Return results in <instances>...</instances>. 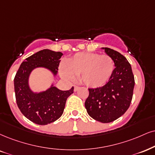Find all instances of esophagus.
<instances>
[{
	"label": "esophagus",
	"instance_id": "esophagus-1",
	"mask_svg": "<svg viewBox=\"0 0 155 155\" xmlns=\"http://www.w3.org/2000/svg\"><path fill=\"white\" fill-rule=\"evenodd\" d=\"M80 87L77 86V85H74V92H76V91H78V90H79Z\"/></svg>",
	"mask_w": 155,
	"mask_h": 155
}]
</instances>
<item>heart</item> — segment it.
<instances>
[{"instance_id":"1","label":"heart","mask_w":155,"mask_h":155,"mask_svg":"<svg viewBox=\"0 0 155 155\" xmlns=\"http://www.w3.org/2000/svg\"><path fill=\"white\" fill-rule=\"evenodd\" d=\"M115 70L114 59L108 54L81 52L69 58L67 64L60 66L61 76L68 81H73L74 75L80 76V81L87 87H95L104 85L109 81Z\"/></svg>"}]
</instances>
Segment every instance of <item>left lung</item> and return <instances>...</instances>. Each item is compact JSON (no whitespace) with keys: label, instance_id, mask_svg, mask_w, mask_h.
Wrapping results in <instances>:
<instances>
[{"label":"left lung","instance_id":"1","mask_svg":"<svg viewBox=\"0 0 155 155\" xmlns=\"http://www.w3.org/2000/svg\"><path fill=\"white\" fill-rule=\"evenodd\" d=\"M105 52L114 59L115 70L106 85L89 88V95L85 102L87 114L102 123L117 119L130 106L134 87V77L131 64L117 51L103 47Z\"/></svg>","mask_w":155,"mask_h":155}]
</instances>
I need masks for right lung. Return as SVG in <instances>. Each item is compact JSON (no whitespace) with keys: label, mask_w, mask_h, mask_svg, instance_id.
I'll use <instances>...</instances> for the list:
<instances>
[{"label":"right lung","mask_w":155,"mask_h":155,"mask_svg":"<svg viewBox=\"0 0 155 155\" xmlns=\"http://www.w3.org/2000/svg\"><path fill=\"white\" fill-rule=\"evenodd\" d=\"M60 51L43 49L21 63L14 78L16 104L21 112L28 120L39 125H47L62 115L67 99L73 93L74 87L60 91L51 85L46 91L34 93L28 86V78L34 69L45 68L56 75L62 56Z\"/></svg>","instance_id":"add662e5"}]
</instances>
